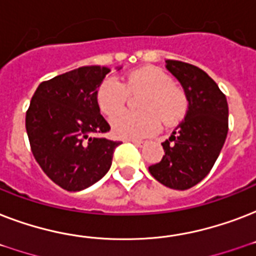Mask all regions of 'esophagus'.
<instances>
[{
    "label": "esophagus",
    "instance_id": "1",
    "mask_svg": "<svg viewBox=\"0 0 256 256\" xmlns=\"http://www.w3.org/2000/svg\"><path fill=\"white\" fill-rule=\"evenodd\" d=\"M132 142L136 144V146H138V148H142V146L146 144V142H144V140H132Z\"/></svg>",
    "mask_w": 256,
    "mask_h": 256
}]
</instances>
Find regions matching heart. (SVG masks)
Returning a JSON list of instances; mask_svg holds the SVG:
<instances>
[{
	"label": "heart",
	"instance_id": "b5f03b06",
	"mask_svg": "<svg viewBox=\"0 0 256 256\" xmlns=\"http://www.w3.org/2000/svg\"><path fill=\"white\" fill-rule=\"evenodd\" d=\"M142 94L137 106L142 112L118 114L124 107L128 95ZM96 104L104 116L118 114L112 120L116 136L140 140L156 134L164 124H178L187 110V96L174 85L164 70L154 66L134 70L120 84L116 78L104 80L96 92Z\"/></svg>",
	"mask_w": 256,
	"mask_h": 256
}]
</instances>
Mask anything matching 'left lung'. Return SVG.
<instances>
[{"label":"left lung","instance_id":"obj_1","mask_svg":"<svg viewBox=\"0 0 256 256\" xmlns=\"http://www.w3.org/2000/svg\"><path fill=\"white\" fill-rule=\"evenodd\" d=\"M166 68L184 88L188 108L184 120L162 144V160L148 171L166 187L187 190L200 182L218 160L228 132V104L202 69L174 60H168Z\"/></svg>","mask_w":256,"mask_h":256}]
</instances>
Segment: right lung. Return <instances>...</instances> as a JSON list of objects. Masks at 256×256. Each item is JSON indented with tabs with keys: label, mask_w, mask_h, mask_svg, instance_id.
Wrapping results in <instances>:
<instances>
[{
	"label": "right lung",
	"mask_w": 256,
	"mask_h": 256,
	"mask_svg": "<svg viewBox=\"0 0 256 256\" xmlns=\"http://www.w3.org/2000/svg\"><path fill=\"white\" fill-rule=\"evenodd\" d=\"M110 72L82 66L40 84L26 112L30 148L42 171L68 191L98 182L120 142L92 136L110 126L100 116L96 92Z\"/></svg>",
	"instance_id": "obj_1"
}]
</instances>
